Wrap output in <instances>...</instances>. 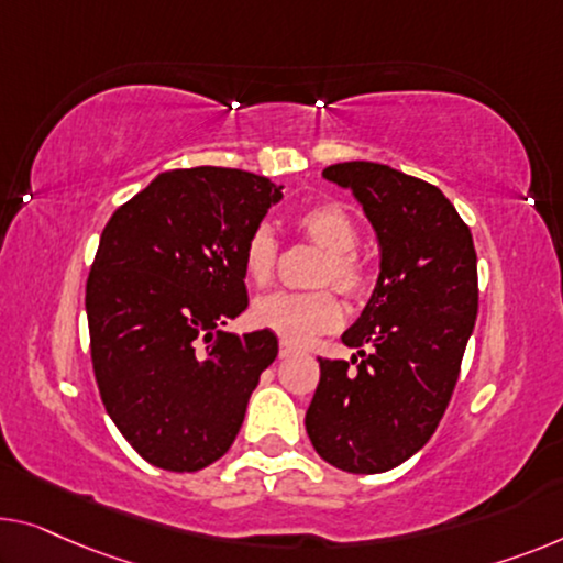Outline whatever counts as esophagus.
Masks as SVG:
<instances>
[{
	"label": "esophagus",
	"instance_id": "obj_1",
	"mask_svg": "<svg viewBox=\"0 0 563 563\" xmlns=\"http://www.w3.org/2000/svg\"><path fill=\"white\" fill-rule=\"evenodd\" d=\"M278 354H280V358H290L292 354H296V349H292V346H290V343H285V341H280V351H278Z\"/></svg>",
	"mask_w": 563,
	"mask_h": 563
}]
</instances>
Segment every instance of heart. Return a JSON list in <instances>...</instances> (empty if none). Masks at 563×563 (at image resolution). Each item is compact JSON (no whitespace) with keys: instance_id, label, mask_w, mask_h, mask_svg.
Here are the masks:
<instances>
[{"instance_id":"1","label":"heart","mask_w":563,"mask_h":563,"mask_svg":"<svg viewBox=\"0 0 563 563\" xmlns=\"http://www.w3.org/2000/svg\"><path fill=\"white\" fill-rule=\"evenodd\" d=\"M296 228L308 242L323 250V260L316 267L313 285H333L349 298H358L366 290L368 275L356 257L358 228L339 201H318L296 217ZM278 263V240L271 228H255L242 247V271L255 285H267ZM250 318L257 329L273 331L290 346H308L321 333H331L341 325L343 310L331 290L310 292H275L255 300Z\"/></svg>"}]
</instances>
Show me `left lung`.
<instances>
[{
  "label": "left lung",
  "mask_w": 563,
  "mask_h": 563,
  "mask_svg": "<svg viewBox=\"0 0 563 563\" xmlns=\"http://www.w3.org/2000/svg\"><path fill=\"white\" fill-rule=\"evenodd\" d=\"M323 176L362 205L382 263L366 308L341 335L362 362L349 372V362L318 358L306 430L325 463L374 475L422 450L450 405L477 316V255L432 184L374 162L333 164Z\"/></svg>",
  "instance_id": "obj_1"
}]
</instances>
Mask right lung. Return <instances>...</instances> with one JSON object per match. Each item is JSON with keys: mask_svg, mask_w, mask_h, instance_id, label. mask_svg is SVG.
I'll use <instances>...</instances> for the list:
<instances>
[{"mask_svg": "<svg viewBox=\"0 0 563 563\" xmlns=\"http://www.w3.org/2000/svg\"><path fill=\"white\" fill-rule=\"evenodd\" d=\"M283 187L195 166L158 174L108 220L86 285L108 417L146 463L195 473L238 438L273 331L224 333L247 308L242 247Z\"/></svg>", "mask_w": 563, "mask_h": 563, "instance_id": "right-lung-1", "label": "right lung"}]
</instances>
